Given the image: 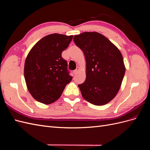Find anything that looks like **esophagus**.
I'll list each match as a JSON object with an SVG mask.
<instances>
[{
	"instance_id": "1",
	"label": "esophagus",
	"mask_w": 150,
	"mask_h": 150,
	"mask_svg": "<svg viewBox=\"0 0 150 150\" xmlns=\"http://www.w3.org/2000/svg\"><path fill=\"white\" fill-rule=\"evenodd\" d=\"M78 71H79V67H76V69L74 71H73V74H76L77 72H78Z\"/></svg>"
}]
</instances>
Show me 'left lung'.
<instances>
[{"label":"left lung","mask_w":150,"mask_h":150,"mask_svg":"<svg viewBox=\"0 0 150 150\" xmlns=\"http://www.w3.org/2000/svg\"><path fill=\"white\" fill-rule=\"evenodd\" d=\"M73 40L86 61V79L78 85L83 98L96 106L108 103L119 91L125 73L121 52L96 32L76 35Z\"/></svg>","instance_id":"left-lung-1"}]
</instances>
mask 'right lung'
Masks as SVG:
<instances>
[{
	"mask_svg": "<svg viewBox=\"0 0 150 150\" xmlns=\"http://www.w3.org/2000/svg\"><path fill=\"white\" fill-rule=\"evenodd\" d=\"M72 35L52 34L45 36L31 49L26 57L24 78L27 87L38 101L51 104L60 98L72 77L61 54Z\"/></svg>",
	"mask_w": 150,
	"mask_h": 150,
	"instance_id": "right-lung-1",
	"label": "right lung"
}]
</instances>
